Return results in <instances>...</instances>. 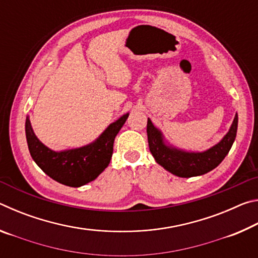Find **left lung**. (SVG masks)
I'll use <instances>...</instances> for the list:
<instances>
[{
  "instance_id": "1",
  "label": "left lung",
  "mask_w": 258,
  "mask_h": 258,
  "mask_svg": "<svg viewBox=\"0 0 258 258\" xmlns=\"http://www.w3.org/2000/svg\"><path fill=\"white\" fill-rule=\"evenodd\" d=\"M237 128L238 115H235L230 131L216 146L205 152H184L166 146L161 133L148 118V143L155 160L166 171L180 177H192L208 173L222 163L233 145Z\"/></svg>"
}]
</instances>
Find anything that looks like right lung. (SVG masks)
Returning a JSON list of instances; mask_svg holds the SVG:
<instances>
[{"label": "right lung", "mask_w": 258, "mask_h": 258, "mask_svg": "<svg viewBox=\"0 0 258 258\" xmlns=\"http://www.w3.org/2000/svg\"><path fill=\"white\" fill-rule=\"evenodd\" d=\"M128 113L104 131L97 141L78 149L55 152L46 148L34 134L26 119V139L30 156L43 172L61 184L78 187L97 178L110 163L113 141L123 127Z\"/></svg>", "instance_id": "obj_1"}]
</instances>
